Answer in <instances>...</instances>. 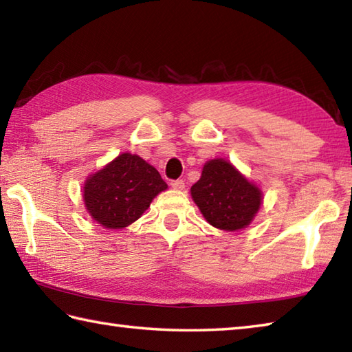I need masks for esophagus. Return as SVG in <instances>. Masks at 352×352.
Here are the masks:
<instances>
[{"label":"esophagus","mask_w":352,"mask_h":352,"mask_svg":"<svg viewBox=\"0 0 352 352\" xmlns=\"http://www.w3.org/2000/svg\"><path fill=\"white\" fill-rule=\"evenodd\" d=\"M170 186L177 190H182V189H184V182L183 180H172Z\"/></svg>","instance_id":"1"}]
</instances>
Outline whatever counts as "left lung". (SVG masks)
<instances>
[{"label":"left lung","mask_w":352,"mask_h":352,"mask_svg":"<svg viewBox=\"0 0 352 352\" xmlns=\"http://www.w3.org/2000/svg\"><path fill=\"white\" fill-rule=\"evenodd\" d=\"M190 194L209 224L229 232L250 224L263 197L256 186L221 158L204 164Z\"/></svg>","instance_id":"8db88e82"}]
</instances>
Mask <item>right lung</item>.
I'll return each mask as SVG.
<instances>
[{"instance_id": "obj_1", "label": "right lung", "mask_w": 352, "mask_h": 352, "mask_svg": "<svg viewBox=\"0 0 352 352\" xmlns=\"http://www.w3.org/2000/svg\"><path fill=\"white\" fill-rule=\"evenodd\" d=\"M168 188L162 175L139 155L122 154L85 183V208L107 229H122L149 208Z\"/></svg>"}]
</instances>
